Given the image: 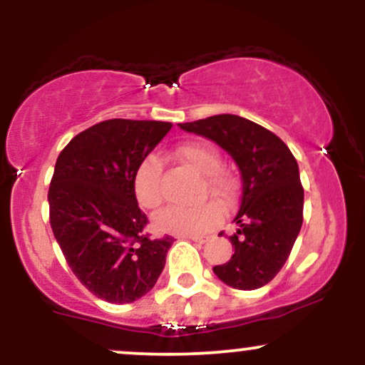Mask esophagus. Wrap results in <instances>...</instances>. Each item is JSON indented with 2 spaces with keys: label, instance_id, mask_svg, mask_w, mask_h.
I'll return each instance as SVG.
<instances>
[{
  "label": "esophagus",
  "instance_id": "obj_1",
  "mask_svg": "<svg viewBox=\"0 0 365 365\" xmlns=\"http://www.w3.org/2000/svg\"><path fill=\"white\" fill-rule=\"evenodd\" d=\"M183 238H188V240L197 242V244H206L209 237H206V235H185Z\"/></svg>",
  "mask_w": 365,
  "mask_h": 365
}]
</instances>
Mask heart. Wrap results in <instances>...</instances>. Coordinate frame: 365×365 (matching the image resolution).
Wrapping results in <instances>:
<instances>
[{"label":"heart","mask_w":365,"mask_h":365,"mask_svg":"<svg viewBox=\"0 0 365 365\" xmlns=\"http://www.w3.org/2000/svg\"><path fill=\"white\" fill-rule=\"evenodd\" d=\"M177 156L192 170L204 175L209 194L221 204L235 197L237 180L221 168V154L207 142H185L177 149ZM163 161L158 154H149L137 166L133 175V192L142 207L156 209L163 202ZM221 220V209L215 202L202 206H168L154 216V225L171 235H202Z\"/></svg>","instance_id":"heart-1"}]
</instances>
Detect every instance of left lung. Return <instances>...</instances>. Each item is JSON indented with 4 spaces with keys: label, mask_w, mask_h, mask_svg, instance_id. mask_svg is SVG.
<instances>
[{
    "label": "left lung",
    "mask_w": 365,
    "mask_h": 365,
    "mask_svg": "<svg viewBox=\"0 0 365 365\" xmlns=\"http://www.w3.org/2000/svg\"><path fill=\"white\" fill-rule=\"evenodd\" d=\"M185 132L216 142L235 159L242 175L235 247L228 262L212 267L238 290L267 284L287 262L304 221V187L288 145L261 125L237 115L178 123ZM223 233H220V237Z\"/></svg>",
    "instance_id": "8db88e82"
}]
</instances>
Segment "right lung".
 Returning <instances> with one entry per match:
<instances>
[{
  "mask_svg": "<svg viewBox=\"0 0 365 365\" xmlns=\"http://www.w3.org/2000/svg\"><path fill=\"white\" fill-rule=\"evenodd\" d=\"M168 121L106 120L75 135L54 165L49 223L70 269L98 299L130 304L158 282L173 237L150 238L133 192Z\"/></svg>",
  "mask_w": 365,
  "mask_h": 365,
  "instance_id": "right-lung-1",
  "label": "right lung"
}]
</instances>
